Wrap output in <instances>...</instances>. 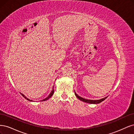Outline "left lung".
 Masks as SVG:
<instances>
[{
  "label": "left lung",
  "mask_w": 134,
  "mask_h": 134,
  "mask_svg": "<svg viewBox=\"0 0 134 134\" xmlns=\"http://www.w3.org/2000/svg\"><path fill=\"white\" fill-rule=\"evenodd\" d=\"M75 94L76 96V97L78 98L79 99H80V100L82 101H83V102H87V103H91V104H96V103H99L100 102H102V101H103L105 99L107 98V97H105V98H102L101 99H99V100H90V99H85V98H82V97H81L80 96H79L78 94H76V93L75 92Z\"/></svg>",
  "instance_id": "obj_1"
}]
</instances>
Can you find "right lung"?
<instances>
[{
	"label": "right lung",
	"instance_id": "obj_1",
	"mask_svg": "<svg viewBox=\"0 0 134 134\" xmlns=\"http://www.w3.org/2000/svg\"><path fill=\"white\" fill-rule=\"evenodd\" d=\"M54 87H53V88H52V91H51V92L50 93V94H49V95H48V96L47 97H46V98H44V99H42V100H40V101H44V100H47V99H49L50 98V97L52 96V95H53V94H54ZM21 95L24 97V98H25V99H26L27 100H30V101H32V100H31V99H28V98H27V97L25 96V95H23V94H22V93H21Z\"/></svg>",
	"mask_w": 134,
	"mask_h": 134
}]
</instances>
